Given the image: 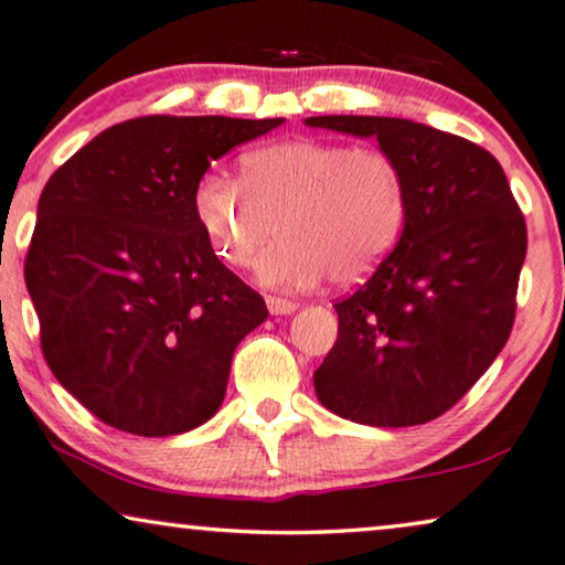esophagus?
<instances>
[{
	"label": "esophagus",
	"instance_id": "esophagus-1",
	"mask_svg": "<svg viewBox=\"0 0 565 565\" xmlns=\"http://www.w3.org/2000/svg\"><path fill=\"white\" fill-rule=\"evenodd\" d=\"M266 305L270 315H291L299 307L295 299H284V297H266Z\"/></svg>",
	"mask_w": 565,
	"mask_h": 565
}]
</instances>
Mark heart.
Segmentation results:
<instances>
[{
  "label": "heart",
  "mask_w": 565,
  "mask_h": 565,
  "mask_svg": "<svg viewBox=\"0 0 565 565\" xmlns=\"http://www.w3.org/2000/svg\"><path fill=\"white\" fill-rule=\"evenodd\" d=\"M193 214L206 243L245 268L263 243L255 274L276 289L364 281L401 243L408 183L385 149L326 139L276 141L239 160V183L209 172L193 188Z\"/></svg>",
  "instance_id": "heart-1"
}]
</instances>
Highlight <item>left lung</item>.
<instances>
[{"label":"left lung","mask_w":565,"mask_h":565,"mask_svg":"<svg viewBox=\"0 0 565 565\" xmlns=\"http://www.w3.org/2000/svg\"><path fill=\"white\" fill-rule=\"evenodd\" d=\"M315 129L374 137L408 183L401 243L351 297L315 393L364 426H418L452 408L509 341L527 224L499 160L405 118L315 116Z\"/></svg>","instance_id":"1"}]
</instances>
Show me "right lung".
<instances>
[{
    "label": "right lung",
    "instance_id": "1",
    "mask_svg": "<svg viewBox=\"0 0 565 565\" xmlns=\"http://www.w3.org/2000/svg\"><path fill=\"white\" fill-rule=\"evenodd\" d=\"M284 118L145 116L110 126L43 188L25 258L54 377L118 431L206 424L266 302L209 247L193 188Z\"/></svg>",
    "mask_w": 565,
    "mask_h": 565
}]
</instances>
